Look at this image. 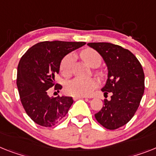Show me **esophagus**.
<instances>
[{"label": "esophagus", "mask_w": 156, "mask_h": 156, "mask_svg": "<svg viewBox=\"0 0 156 156\" xmlns=\"http://www.w3.org/2000/svg\"><path fill=\"white\" fill-rule=\"evenodd\" d=\"M80 98H86V97H74V100H76V99H80Z\"/></svg>", "instance_id": "esophagus-1"}]
</instances>
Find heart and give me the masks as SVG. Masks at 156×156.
<instances>
[{"label": "heart", "mask_w": 156, "mask_h": 156, "mask_svg": "<svg viewBox=\"0 0 156 156\" xmlns=\"http://www.w3.org/2000/svg\"><path fill=\"white\" fill-rule=\"evenodd\" d=\"M81 56L89 66L97 67L101 62V56L97 51L92 48H87L81 52ZM73 56L70 55H66L60 62V71L66 78L70 77L72 74ZM97 77L100 80L104 79L105 73L102 70H97L95 72ZM97 87V81L94 78H75L68 82L66 86V92L74 97H86L92 94Z\"/></svg>", "instance_id": "heart-1"}]
</instances>
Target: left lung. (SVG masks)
Masks as SVG:
<instances>
[{
	"mask_svg": "<svg viewBox=\"0 0 156 156\" xmlns=\"http://www.w3.org/2000/svg\"><path fill=\"white\" fill-rule=\"evenodd\" d=\"M96 50L108 67V79L101 89L105 96L111 94L109 101L104 100L95 118L109 130L124 126L136 112L144 92V73L140 62L130 51L110 43H89Z\"/></svg>",
	"mask_w": 156,
	"mask_h": 156,
	"instance_id": "left-lung-1",
	"label": "left lung"
}]
</instances>
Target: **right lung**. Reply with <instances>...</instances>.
Wrapping results in <instances>:
<instances>
[{"label":"right lung","mask_w":156,"mask_h":156,"mask_svg":"<svg viewBox=\"0 0 156 156\" xmlns=\"http://www.w3.org/2000/svg\"><path fill=\"white\" fill-rule=\"evenodd\" d=\"M85 42L44 41L27 50L17 67L16 85L26 113L37 125L52 127L62 120L74 101L71 97L48 96L49 89H62L55 75L68 53L85 45Z\"/></svg>","instance_id":"obj_1"}]
</instances>
